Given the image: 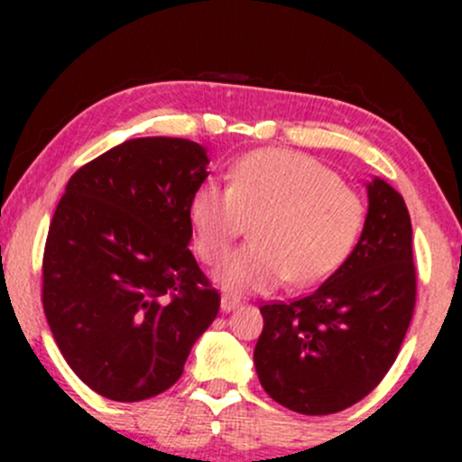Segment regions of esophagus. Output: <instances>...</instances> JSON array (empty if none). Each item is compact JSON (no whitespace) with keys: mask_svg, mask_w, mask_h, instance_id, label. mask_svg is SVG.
Masks as SVG:
<instances>
[{"mask_svg":"<svg viewBox=\"0 0 462 462\" xmlns=\"http://www.w3.org/2000/svg\"><path fill=\"white\" fill-rule=\"evenodd\" d=\"M239 306H241L239 297H235V295H223L221 297V310H223V313H230V310L239 309Z\"/></svg>","mask_w":462,"mask_h":462,"instance_id":"34e87169","label":"esophagus"}]
</instances>
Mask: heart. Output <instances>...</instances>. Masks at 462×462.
<instances>
[{
    "label": "heart",
    "mask_w": 462,
    "mask_h": 462,
    "mask_svg": "<svg viewBox=\"0 0 462 462\" xmlns=\"http://www.w3.org/2000/svg\"><path fill=\"white\" fill-rule=\"evenodd\" d=\"M253 218V244L218 268L230 292H265L283 279L315 286L346 261L365 226V203L330 167L288 149L241 158L227 188L203 180L189 199L194 245L205 263H218Z\"/></svg>",
    "instance_id": "1"
}]
</instances>
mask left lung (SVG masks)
I'll return each mask as SVG.
<instances>
[{"label":"left lung","instance_id":"obj_1","mask_svg":"<svg viewBox=\"0 0 462 462\" xmlns=\"http://www.w3.org/2000/svg\"><path fill=\"white\" fill-rule=\"evenodd\" d=\"M369 212L346 261L310 295L261 306L254 366L274 402L337 413L380 384L416 306L411 218L386 180L366 183Z\"/></svg>","mask_w":462,"mask_h":462}]
</instances>
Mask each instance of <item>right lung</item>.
Returning <instances> with one entry per match:
<instances>
[{
  "instance_id": "1",
  "label": "right lung",
  "mask_w": 462,
  "mask_h": 462,
  "mask_svg": "<svg viewBox=\"0 0 462 462\" xmlns=\"http://www.w3.org/2000/svg\"><path fill=\"white\" fill-rule=\"evenodd\" d=\"M205 147L132 138L69 179L42 263V304L73 374L105 398L170 389L221 297L189 253Z\"/></svg>"
}]
</instances>
